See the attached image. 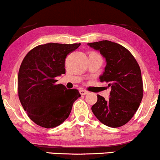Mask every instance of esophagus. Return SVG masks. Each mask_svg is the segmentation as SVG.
Returning <instances> with one entry per match:
<instances>
[{
    "label": "esophagus",
    "mask_w": 160,
    "mask_h": 160,
    "mask_svg": "<svg viewBox=\"0 0 160 160\" xmlns=\"http://www.w3.org/2000/svg\"><path fill=\"white\" fill-rule=\"evenodd\" d=\"M80 93H81V95H86L88 93V91H86V90H81Z\"/></svg>",
    "instance_id": "obj_1"
}]
</instances>
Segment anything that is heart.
Returning a JSON list of instances; mask_svg holds the SVG:
<instances>
[{"label":"heart","instance_id":"1","mask_svg":"<svg viewBox=\"0 0 160 160\" xmlns=\"http://www.w3.org/2000/svg\"><path fill=\"white\" fill-rule=\"evenodd\" d=\"M95 52H90V54H94Z\"/></svg>","mask_w":160,"mask_h":160}]
</instances>
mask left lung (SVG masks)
<instances>
[{
	"label": "left lung",
	"instance_id": "8db88e82",
	"mask_svg": "<svg viewBox=\"0 0 160 160\" xmlns=\"http://www.w3.org/2000/svg\"><path fill=\"white\" fill-rule=\"evenodd\" d=\"M88 45L106 58L105 71L99 78L112 88L108 100L97 95L92 112L103 124L114 128L122 127L133 117L143 97L139 65L131 52L118 43L102 40Z\"/></svg>",
	"mask_w": 160,
	"mask_h": 160
}]
</instances>
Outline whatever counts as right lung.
Listing matches in <instances>:
<instances>
[{
	"mask_svg": "<svg viewBox=\"0 0 160 160\" xmlns=\"http://www.w3.org/2000/svg\"><path fill=\"white\" fill-rule=\"evenodd\" d=\"M81 43H46L34 47L24 58L18 76V98L28 116L36 124L53 128L69 117L81 94L55 84L66 72L65 60Z\"/></svg>",
	"mask_w": 160,
	"mask_h": 160,
	"instance_id": "obj_1",
	"label": "right lung"
}]
</instances>
